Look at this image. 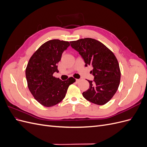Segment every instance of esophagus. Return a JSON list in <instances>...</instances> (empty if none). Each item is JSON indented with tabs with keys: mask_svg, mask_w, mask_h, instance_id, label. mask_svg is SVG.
Returning a JSON list of instances; mask_svg holds the SVG:
<instances>
[{
	"mask_svg": "<svg viewBox=\"0 0 147 147\" xmlns=\"http://www.w3.org/2000/svg\"><path fill=\"white\" fill-rule=\"evenodd\" d=\"M79 81H80L79 79H76V82H77V83H78Z\"/></svg>",
	"mask_w": 147,
	"mask_h": 147,
	"instance_id": "1",
	"label": "esophagus"
}]
</instances>
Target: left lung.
I'll use <instances>...</instances> for the list:
<instances>
[{"label":"left lung","instance_id":"1","mask_svg":"<svg viewBox=\"0 0 147 147\" xmlns=\"http://www.w3.org/2000/svg\"><path fill=\"white\" fill-rule=\"evenodd\" d=\"M71 47L82 56L85 66L91 65L94 80H88L90 88L83 92L86 100L104 105L112 98L119 85L121 72L113 53L103 43L91 38L70 42Z\"/></svg>","mask_w":147,"mask_h":147}]
</instances>
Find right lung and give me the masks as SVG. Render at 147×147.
I'll return each instance as SVG.
<instances>
[{
	"label": "right lung",
	"instance_id": "right-lung-1",
	"mask_svg": "<svg viewBox=\"0 0 147 147\" xmlns=\"http://www.w3.org/2000/svg\"><path fill=\"white\" fill-rule=\"evenodd\" d=\"M70 45L67 41L53 39L40 47L28 62L26 69L28 86L35 99L41 105L50 107L64 99L73 77L62 81L53 76L58 72L57 64L62 54Z\"/></svg>",
	"mask_w": 147,
	"mask_h": 147
}]
</instances>
